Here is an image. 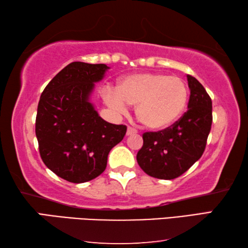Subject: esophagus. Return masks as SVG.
<instances>
[{"mask_svg":"<svg viewBox=\"0 0 248 248\" xmlns=\"http://www.w3.org/2000/svg\"><path fill=\"white\" fill-rule=\"evenodd\" d=\"M138 133V131L136 129H133V128H128V130H127V136L128 137H130V136H134V134H137Z\"/></svg>","mask_w":248,"mask_h":248,"instance_id":"obj_1","label":"esophagus"}]
</instances>
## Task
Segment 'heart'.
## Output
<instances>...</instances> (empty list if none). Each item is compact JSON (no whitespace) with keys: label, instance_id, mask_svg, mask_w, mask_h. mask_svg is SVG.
<instances>
[{"label":"heart","instance_id":"b5f03b06","mask_svg":"<svg viewBox=\"0 0 248 248\" xmlns=\"http://www.w3.org/2000/svg\"><path fill=\"white\" fill-rule=\"evenodd\" d=\"M104 98L118 112L136 106L138 120L151 130H163L180 119L189 100V90L184 79L164 73H137L124 77L116 91L107 89Z\"/></svg>","mask_w":248,"mask_h":248}]
</instances>
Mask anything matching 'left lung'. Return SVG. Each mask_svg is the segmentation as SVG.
Returning <instances> with one entry per match:
<instances>
[{
	"label": "left lung",
	"mask_w": 248,
	"mask_h": 248,
	"mask_svg": "<svg viewBox=\"0 0 248 248\" xmlns=\"http://www.w3.org/2000/svg\"><path fill=\"white\" fill-rule=\"evenodd\" d=\"M190 97L188 110L171 127L145 132L138 164L146 174L159 179H174L201 157L212 124V102L200 82L187 75Z\"/></svg>",
	"instance_id": "left-lung-1"
}]
</instances>
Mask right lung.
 I'll use <instances>...</instances> for the list:
<instances>
[{
    "instance_id": "obj_1",
    "label": "right lung",
    "mask_w": 248,
    "mask_h": 248,
    "mask_svg": "<svg viewBox=\"0 0 248 248\" xmlns=\"http://www.w3.org/2000/svg\"><path fill=\"white\" fill-rule=\"evenodd\" d=\"M110 69L72 62L46 86L37 109L36 137L46 166L59 177L81 184L103 173L110 150L127 127L105 121L91 95Z\"/></svg>"
}]
</instances>
